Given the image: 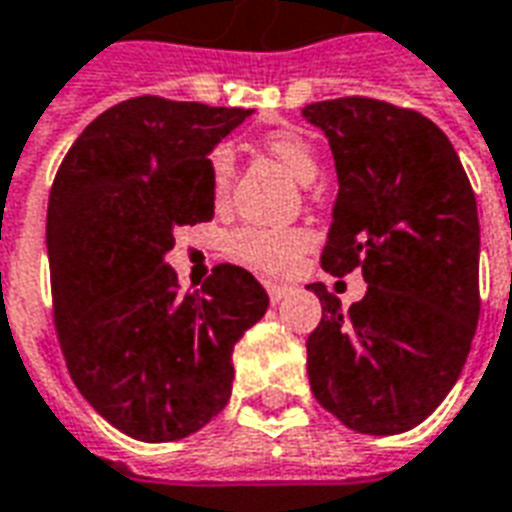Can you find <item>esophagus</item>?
<instances>
[{"instance_id": "34e87169", "label": "esophagus", "mask_w": 512, "mask_h": 512, "mask_svg": "<svg viewBox=\"0 0 512 512\" xmlns=\"http://www.w3.org/2000/svg\"><path fill=\"white\" fill-rule=\"evenodd\" d=\"M265 290H268V298H271V303H279V300L284 298V295H287V287H284V284H273V282H268L265 284Z\"/></svg>"}]
</instances>
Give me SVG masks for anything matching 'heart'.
Returning a JSON list of instances; mask_svg holds the SVG:
<instances>
[{"instance_id":"1","label":"heart","mask_w":512,"mask_h":512,"mask_svg":"<svg viewBox=\"0 0 512 512\" xmlns=\"http://www.w3.org/2000/svg\"><path fill=\"white\" fill-rule=\"evenodd\" d=\"M263 147L271 158L284 163V169L290 171L298 182H311L319 171V158L314 144L295 128H273L268 134L260 136ZM206 171H209V185L217 204H222L233 185L236 174V158L228 144H217L209 158H206ZM311 247V236L303 228H257L247 225L230 233L225 239V255L233 263L252 268L265 276H284L300 263V257L306 255Z\"/></svg>"}]
</instances>
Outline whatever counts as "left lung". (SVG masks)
Here are the masks:
<instances>
[{
	"instance_id": "left-lung-1",
	"label": "left lung",
	"mask_w": 512,
	"mask_h": 512,
	"mask_svg": "<svg viewBox=\"0 0 512 512\" xmlns=\"http://www.w3.org/2000/svg\"><path fill=\"white\" fill-rule=\"evenodd\" d=\"M303 117L325 131L338 171L322 268H360L368 292L341 311L308 284L322 319L308 335L319 405L362 435L408 432L451 392L470 354L481 292V228L454 144L429 117L343 96Z\"/></svg>"
}]
</instances>
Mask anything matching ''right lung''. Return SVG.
<instances>
[{
    "label": "right lung",
    "mask_w": 512,
    "mask_h": 512,
    "mask_svg": "<svg viewBox=\"0 0 512 512\" xmlns=\"http://www.w3.org/2000/svg\"><path fill=\"white\" fill-rule=\"evenodd\" d=\"M252 109L136 96L101 112L50 187L53 322L80 395L144 443L193 435L228 405L233 346L268 308L239 265L179 290L174 230L214 217L206 155Z\"/></svg>",
    "instance_id": "add662e5"
}]
</instances>
